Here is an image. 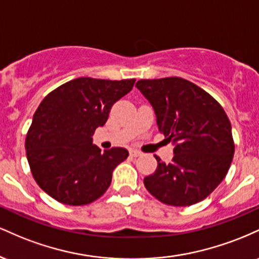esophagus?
<instances>
[{
	"label": "esophagus",
	"instance_id": "34e87169",
	"mask_svg": "<svg viewBox=\"0 0 259 259\" xmlns=\"http://www.w3.org/2000/svg\"><path fill=\"white\" fill-rule=\"evenodd\" d=\"M130 156L132 157H140L141 156V152L138 150H130Z\"/></svg>",
	"mask_w": 259,
	"mask_h": 259
}]
</instances>
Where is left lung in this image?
<instances>
[{
    "instance_id": "1",
    "label": "left lung",
    "mask_w": 259,
    "mask_h": 259,
    "mask_svg": "<svg viewBox=\"0 0 259 259\" xmlns=\"http://www.w3.org/2000/svg\"><path fill=\"white\" fill-rule=\"evenodd\" d=\"M158 129L173 144V158L156 157V171L144 179L157 200L175 207L207 197L227 175L234 156L231 124L224 109L197 85L181 78L139 80Z\"/></svg>"
}]
</instances>
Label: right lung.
Returning a JSON list of instances; mask_svg holds the SVG:
<instances>
[{
	"mask_svg": "<svg viewBox=\"0 0 259 259\" xmlns=\"http://www.w3.org/2000/svg\"><path fill=\"white\" fill-rule=\"evenodd\" d=\"M135 79L78 78L50 92L35 112L25 140L26 157L37 185L58 202L82 206L107 191L112 174L129 152H101L92 144L112 106L133 90Z\"/></svg>",
	"mask_w": 259,
	"mask_h": 259,
	"instance_id": "1",
	"label": "right lung"
}]
</instances>
